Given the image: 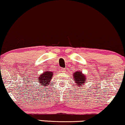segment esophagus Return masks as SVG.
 Returning <instances> with one entry per match:
<instances>
[{"label": "esophagus", "instance_id": "34e87169", "mask_svg": "<svg viewBox=\"0 0 125 125\" xmlns=\"http://www.w3.org/2000/svg\"><path fill=\"white\" fill-rule=\"evenodd\" d=\"M61 71L62 72V73H65V72H66V68H62L61 69Z\"/></svg>", "mask_w": 125, "mask_h": 125}]
</instances>
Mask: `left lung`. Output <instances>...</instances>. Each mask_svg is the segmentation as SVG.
I'll return each mask as SVG.
<instances>
[{"mask_svg": "<svg viewBox=\"0 0 125 125\" xmlns=\"http://www.w3.org/2000/svg\"><path fill=\"white\" fill-rule=\"evenodd\" d=\"M73 78L78 86L81 87L82 84L85 83L86 81V77L82 73L81 71H77L73 74Z\"/></svg>", "mask_w": 125, "mask_h": 125, "instance_id": "left-lung-1", "label": "left lung"}]
</instances>
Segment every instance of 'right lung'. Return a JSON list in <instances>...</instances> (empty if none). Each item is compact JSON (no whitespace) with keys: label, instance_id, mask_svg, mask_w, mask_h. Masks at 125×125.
Segmentation results:
<instances>
[{"label":"right lung","instance_id":"1","mask_svg":"<svg viewBox=\"0 0 125 125\" xmlns=\"http://www.w3.org/2000/svg\"><path fill=\"white\" fill-rule=\"evenodd\" d=\"M52 75H53V73L52 71H45L43 74L39 76L38 80H39V81L40 83V85H43L46 86L51 81Z\"/></svg>","mask_w":125,"mask_h":125}]
</instances>
